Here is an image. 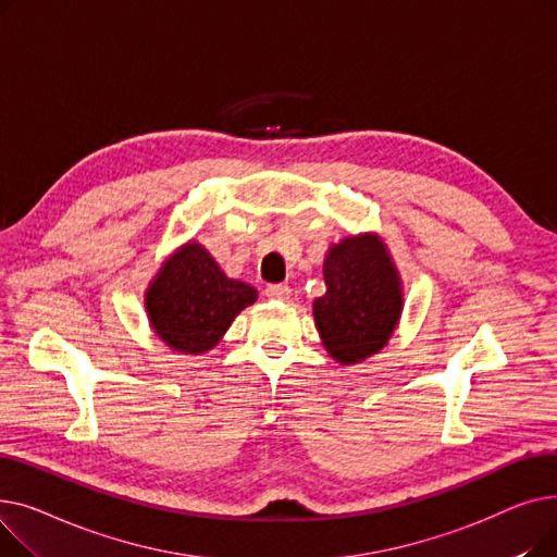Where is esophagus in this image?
<instances>
[{
  "mask_svg": "<svg viewBox=\"0 0 557 557\" xmlns=\"http://www.w3.org/2000/svg\"><path fill=\"white\" fill-rule=\"evenodd\" d=\"M263 294H267V298H271V300H288L290 288H288V284H269Z\"/></svg>",
  "mask_w": 557,
  "mask_h": 557,
  "instance_id": "esophagus-1",
  "label": "esophagus"
}]
</instances>
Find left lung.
I'll list each match as a JSON object with an SVG mask.
<instances>
[{
    "label": "left lung",
    "mask_w": 557,
    "mask_h": 557,
    "mask_svg": "<svg viewBox=\"0 0 557 557\" xmlns=\"http://www.w3.org/2000/svg\"><path fill=\"white\" fill-rule=\"evenodd\" d=\"M327 294L313 302L327 352L349 366L382 349L401 313L399 277L374 234L347 237L325 259Z\"/></svg>",
    "instance_id": "obj_1"
}]
</instances>
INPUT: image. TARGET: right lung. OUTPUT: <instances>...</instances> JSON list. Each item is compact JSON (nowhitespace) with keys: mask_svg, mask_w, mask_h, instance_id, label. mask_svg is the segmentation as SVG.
<instances>
[{"mask_svg":"<svg viewBox=\"0 0 557 557\" xmlns=\"http://www.w3.org/2000/svg\"><path fill=\"white\" fill-rule=\"evenodd\" d=\"M255 300L250 284L227 280L208 250L187 244L162 263L146 294V309L169 347L202 355Z\"/></svg>","mask_w":557,"mask_h":557,"instance_id":"obj_1","label":"right lung"}]
</instances>
